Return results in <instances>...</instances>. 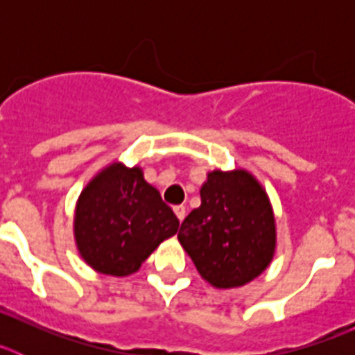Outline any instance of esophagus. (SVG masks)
Instances as JSON below:
<instances>
[{"label": "esophagus", "mask_w": 355, "mask_h": 355, "mask_svg": "<svg viewBox=\"0 0 355 355\" xmlns=\"http://www.w3.org/2000/svg\"><path fill=\"white\" fill-rule=\"evenodd\" d=\"M174 213H175V216L180 218V222H183L184 216H187V208H184V206H175Z\"/></svg>", "instance_id": "esophagus-1"}]
</instances>
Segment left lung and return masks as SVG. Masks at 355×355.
<instances>
[{
  "instance_id": "obj_1",
  "label": "left lung",
  "mask_w": 355,
  "mask_h": 355,
  "mask_svg": "<svg viewBox=\"0 0 355 355\" xmlns=\"http://www.w3.org/2000/svg\"><path fill=\"white\" fill-rule=\"evenodd\" d=\"M178 240L211 286L250 283L270 265L277 243L265 188L245 168L208 172L200 206L184 218Z\"/></svg>"
}]
</instances>
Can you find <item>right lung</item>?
I'll return each mask as SVG.
<instances>
[{
	"mask_svg": "<svg viewBox=\"0 0 355 355\" xmlns=\"http://www.w3.org/2000/svg\"><path fill=\"white\" fill-rule=\"evenodd\" d=\"M180 220L144 180L140 167L114 162L81 190L74 211L78 252L99 274L124 277L139 270Z\"/></svg>",
	"mask_w": 355,
	"mask_h": 355,
	"instance_id": "1",
	"label": "right lung"
}]
</instances>
